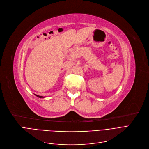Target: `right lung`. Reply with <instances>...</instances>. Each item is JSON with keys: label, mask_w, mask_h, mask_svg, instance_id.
I'll return each instance as SVG.
<instances>
[{"label": "right lung", "mask_w": 149, "mask_h": 149, "mask_svg": "<svg viewBox=\"0 0 149 149\" xmlns=\"http://www.w3.org/2000/svg\"><path fill=\"white\" fill-rule=\"evenodd\" d=\"M36 96H37L38 97H40V98H43V96H38V95H36Z\"/></svg>", "instance_id": "add662e5"}]
</instances>
